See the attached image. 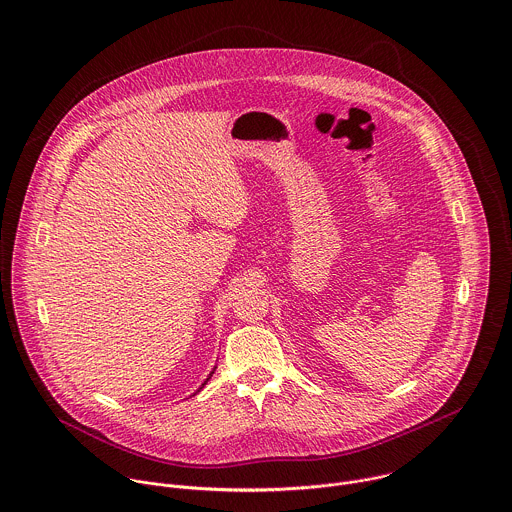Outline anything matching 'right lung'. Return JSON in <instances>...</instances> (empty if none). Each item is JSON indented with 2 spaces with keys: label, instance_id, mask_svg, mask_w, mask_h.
Listing matches in <instances>:
<instances>
[{
  "label": "right lung",
  "instance_id": "1",
  "mask_svg": "<svg viewBox=\"0 0 512 512\" xmlns=\"http://www.w3.org/2000/svg\"><path fill=\"white\" fill-rule=\"evenodd\" d=\"M211 374H213V372H211ZM207 380H209V378H207ZM207 380H205V382H207ZM203 386H205V384H203ZM203 386H201V388H203ZM201 388H199V390H201ZM199 390H197V392H199Z\"/></svg>",
  "mask_w": 512,
  "mask_h": 512
}]
</instances>
